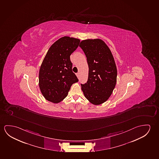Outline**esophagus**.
I'll use <instances>...</instances> for the list:
<instances>
[{
	"label": "esophagus",
	"instance_id": "obj_1",
	"mask_svg": "<svg viewBox=\"0 0 159 159\" xmlns=\"http://www.w3.org/2000/svg\"><path fill=\"white\" fill-rule=\"evenodd\" d=\"M76 76H77V77H78V78H79V73H76Z\"/></svg>",
	"mask_w": 159,
	"mask_h": 159
}]
</instances>
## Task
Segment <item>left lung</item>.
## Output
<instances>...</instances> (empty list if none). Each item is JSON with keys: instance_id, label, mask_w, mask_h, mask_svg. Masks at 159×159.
<instances>
[{"instance_id": "8db88e82", "label": "left lung", "mask_w": 159, "mask_h": 159, "mask_svg": "<svg viewBox=\"0 0 159 159\" xmlns=\"http://www.w3.org/2000/svg\"><path fill=\"white\" fill-rule=\"evenodd\" d=\"M79 47L89 66L88 79L81 84V89L91 103L100 105L110 98L116 84L117 71L112 54L101 39L83 40Z\"/></svg>"}]
</instances>
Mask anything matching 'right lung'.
Here are the masks:
<instances>
[{"instance_id": "obj_1", "label": "right lung", "mask_w": 159, "mask_h": 159, "mask_svg": "<svg viewBox=\"0 0 159 159\" xmlns=\"http://www.w3.org/2000/svg\"><path fill=\"white\" fill-rule=\"evenodd\" d=\"M80 39L64 36L49 48L39 72V86L47 100L58 103L66 98L71 86L78 81L72 71L70 56L78 47Z\"/></svg>"}]
</instances>
